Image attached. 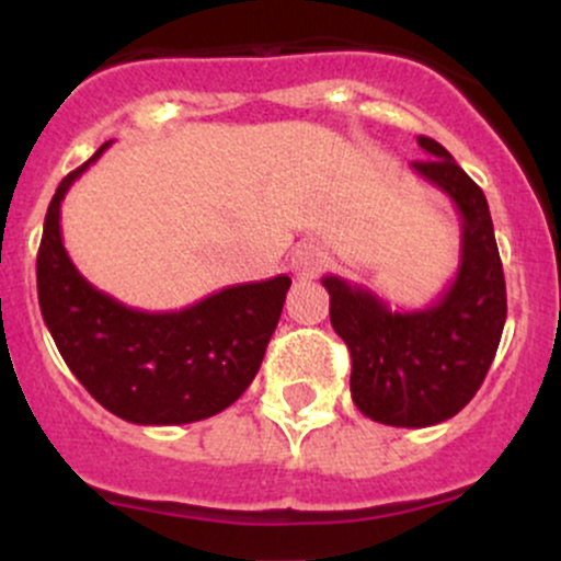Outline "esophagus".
Wrapping results in <instances>:
<instances>
[{
  "label": "esophagus",
  "instance_id": "obj_1",
  "mask_svg": "<svg viewBox=\"0 0 561 561\" xmlns=\"http://www.w3.org/2000/svg\"><path fill=\"white\" fill-rule=\"evenodd\" d=\"M324 261H327L324 250H321L319 244L306 242V244H298V248L293 250V261H289V266H293V272L302 276V279H308V276L321 272Z\"/></svg>",
  "mask_w": 561,
  "mask_h": 561
}]
</instances>
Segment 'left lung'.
Returning <instances> with one entry per match:
<instances>
[{"mask_svg":"<svg viewBox=\"0 0 561 561\" xmlns=\"http://www.w3.org/2000/svg\"><path fill=\"white\" fill-rule=\"evenodd\" d=\"M420 173L461 216L459 268L433 306L392 311L377 293L327 274L330 321L351 351V396L390 427H430L459 414L480 390L506 321V282L482 190L435 139L420 137Z\"/></svg>","mask_w":561,"mask_h":561,"instance_id":"1","label":"left lung"}]
</instances>
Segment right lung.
Instances as JSON below:
<instances>
[{"label":"right lung","mask_w":561,"mask_h":561,"mask_svg":"<svg viewBox=\"0 0 561 561\" xmlns=\"http://www.w3.org/2000/svg\"><path fill=\"white\" fill-rule=\"evenodd\" d=\"M111 141L57 186L36 259L38 308L62 362L96 403L134 424L208 420L248 390L293 279L224 287L182 311L150 313L96 289L70 261L60 203Z\"/></svg>","instance_id":"right-lung-1"}]
</instances>
